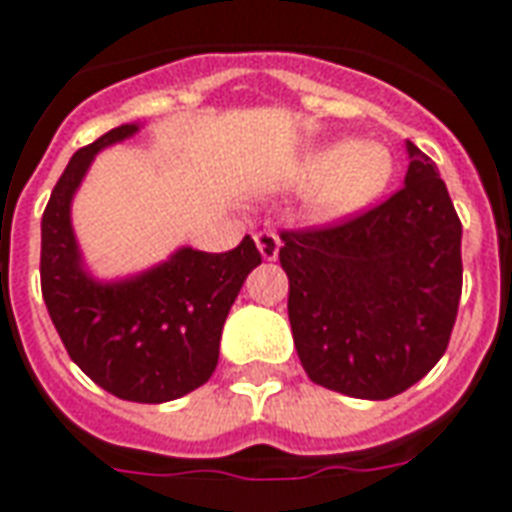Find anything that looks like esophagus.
I'll use <instances>...</instances> for the list:
<instances>
[{
  "label": "esophagus",
  "instance_id": "esophagus-1",
  "mask_svg": "<svg viewBox=\"0 0 512 512\" xmlns=\"http://www.w3.org/2000/svg\"><path fill=\"white\" fill-rule=\"evenodd\" d=\"M255 244L266 260H277L282 241H279V235L274 230H260V233H255Z\"/></svg>",
  "mask_w": 512,
  "mask_h": 512
}]
</instances>
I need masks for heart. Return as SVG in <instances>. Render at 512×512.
Returning <instances> with one entry per match:
<instances>
[{"label": "heart", "instance_id": "b5f03b06", "mask_svg": "<svg viewBox=\"0 0 512 512\" xmlns=\"http://www.w3.org/2000/svg\"><path fill=\"white\" fill-rule=\"evenodd\" d=\"M395 175V158L381 142H340L304 158L299 178L312 186V205L326 219L354 216L376 202Z\"/></svg>", "mask_w": 512, "mask_h": 512}]
</instances>
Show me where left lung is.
<instances>
[{"label":"left lung","instance_id":"8db88e82","mask_svg":"<svg viewBox=\"0 0 512 512\" xmlns=\"http://www.w3.org/2000/svg\"><path fill=\"white\" fill-rule=\"evenodd\" d=\"M406 150V183L389 200L340 224L285 230L279 249L301 367L362 400L428 376L461 301V219L436 164L414 142Z\"/></svg>","mask_w":512,"mask_h":512}]
</instances>
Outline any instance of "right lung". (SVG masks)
Segmentation results:
<instances>
[{"mask_svg": "<svg viewBox=\"0 0 512 512\" xmlns=\"http://www.w3.org/2000/svg\"><path fill=\"white\" fill-rule=\"evenodd\" d=\"M136 131V123L112 128L68 161L40 222V290L65 351L95 384L134 403H167L213 376L227 312L263 257L246 235L222 255L183 246L136 277H90L71 200L95 153Z\"/></svg>", "mask_w": 512, "mask_h": 512, "instance_id": "add662e5", "label": "right lung"}]
</instances>
